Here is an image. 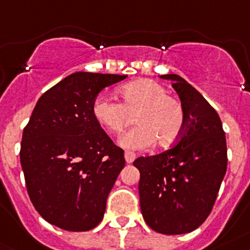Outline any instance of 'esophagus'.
<instances>
[{
	"instance_id": "obj_1",
	"label": "esophagus",
	"mask_w": 250,
	"mask_h": 250,
	"mask_svg": "<svg viewBox=\"0 0 250 250\" xmlns=\"http://www.w3.org/2000/svg\"><path fill=\"white\" fill-rule=\"evenodd\" d=\"M125 162H127V164H132V162L134 161V158H136V155H134L133 152H131V151H125Z\"/></svg>"
}]
</instances>
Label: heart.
I'll use <instances>...</instances> for the list:
<instances>
[{
    "label": "heart",
    "mask_w": 250,
    "mask_h": 250,
    "mask_svg": "<svg viewBox=\"0 0 250 250\" xmlns=\"http://www.w3.org/2000/svg\"><path fill=\"white\" fill-rule=\"evenodd\" d=\"M121 103L99 95L93 102V117L103 128L118 134L129 123L133 125L123 134L119 145L127 149H145L152 145L168 147L181 137L185 127V109L179 99L168 95L162 84L141 79L118 89Z\"/></svg>",
    "instance_id": "heart-1"
}]
</instances>
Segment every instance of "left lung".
I'll return each mask as SVG.
<instances>
[{
    "instance_id": "8db88e82",
    "label": "left lung",
    "mask_w": 250,
    "mask_h": 250,
    "mask_svg": "<svg viewBox=\"0 0 250 250\" xmlns=\"http://www.w3.org/2000/svg\"><path fill=\"white\" fill-rule=\"evenodd\" d=\"M172 82L185 109V127L176 146L138 157L141 211L157 233H190L211 212L227 172V140L218 113L196 89L176 74Z\"/></svg>"
}]
</instances>
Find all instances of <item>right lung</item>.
Returning <instances> with one entry per match:
<instances>
[{
    "instance_id": "add662e5",
    "label": "right lung",
    "mask_w": 250,
    "mask_h": 250,
    "mask_svg": "<svg viewBox=\"0 0 250 250\" xmlns=\"http://www.w3.org/2000/svg\"><path fill=\"white\" fill-rule=\"evenodd\" d=\"M125 78L70 74L41 95L23 129L20 161L30 200L60 229L86 231L103 219L125 161L123 149L93 117L92 107L101 90Z\"/></svg>"
}]
</instances>
